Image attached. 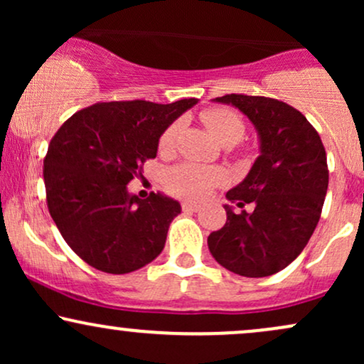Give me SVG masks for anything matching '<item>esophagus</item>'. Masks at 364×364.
<instances>
[{
	"label": "esophagus",
	"instance_id": "obj_1",
	"mask_svg": "<svg viewBox=\"0 0 364 364\" xmlns=\"http://www.w3.org/2000/svg\"><path fill=\"white\" fill-rule=\"evenodd\" d=\"M181 208L185 212H196L200 208L198 203H191V202H183L181 203Z\"/></svg>",
	"mask_w": 364,
	"mask_h": 364
}]
</instances>
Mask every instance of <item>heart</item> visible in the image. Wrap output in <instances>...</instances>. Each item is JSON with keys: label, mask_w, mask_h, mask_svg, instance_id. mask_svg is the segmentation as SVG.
Here are the masks:
<instances>
[{"label": "heart", "mask_w": 364, "mask_h": 364, "mask_svg": "<svg viewBox=\"0 0 364 364\" xmlns=\"http://www.w3.org/2000/svg\"><path fill=\"white\" fill-rule=\"evenodd\" d=\"M200 119L212 133V136L223 145H235L245 135L246 127L243 118L228 107H210V109L202 111ZM178 133L179 123L174 121L159 139V150L164 154L173 150ZM220 179H223V173L217 168H207L195 162H183L166 171L164 188L171 195L179 196V198L195 200L202 198L212 186L220 183Z\"/></svg>", "instance_id": "1"}]
</instances>
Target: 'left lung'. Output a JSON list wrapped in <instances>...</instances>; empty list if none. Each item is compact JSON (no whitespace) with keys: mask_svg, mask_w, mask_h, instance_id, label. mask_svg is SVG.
I'll list each match as a JSON object with an SVG mask.
<instances>
[{"mask_svg":"<svg viewBox=\"0 0 364 364\" xmlns=\"http://www.w3.org/2000/svg\"><path fill=\"white\" fill-rule=\"evenodd\" d=\"M215 101L232 104L252 119L262 154L248 176L225 193L229 202L253 210L224 205L228 220L210 232L208 250L231 272L267 277L303 252L318 224L328 186L327 154L318 132L289 104L243 94Z\"/></svg>","mask_w":364,"mask_h":364,"instance_id":"left-lung-1","label":"left lung"}]
</instances>
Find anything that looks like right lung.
Returning a JSON list of instances; mask_svg holds the SVG:
<instances>
[{"label": "right lung", "instance_id": "add662e5", "mask_svg": "<svg viewBox=\"0 0 364 364\" xmlns=\"http://www.w3.org/2000/svg\"><path fill=\"white\" fill-rule=\"evenodd\" d=\"M193 104L196 99L97 102L54 133L44 157L49 214L90 267L128 274L162 252L181 205L154 191L144 200L128 195L127 185L157 156L164 129Z\"/></svg>", "mask_w": 364, "mask_h": 364}]
</instances>
